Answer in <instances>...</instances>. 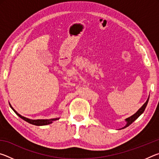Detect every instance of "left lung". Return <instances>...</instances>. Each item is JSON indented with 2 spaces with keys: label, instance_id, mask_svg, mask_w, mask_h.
Wrapping results in <instances>:
<instances>
[{
  "label": "left lung",
  "instance_id": "obj_1",
  "mask_svg": "<svg viewBox=\"0 0 159 159\" xmlns=\"http://www.w3.org/2000/svg\"><path fill=\"white\" fill-rule=\"evenodd\" d=\"M149 98H148L146 102H145V103L143 104V105H142L140 107V108L138 109V111H137L135 114H134L133 115H132L131 116H130V117L125 118V122H126V124H125V125L124 126V127H123L122 128H120V129H123V128H127L128 126L130 125L132 123L134 122V120H135L137 118H138L139 116L143 114V112H144V111L145 110V108H146V107H147V104H148V102H149Z\"/></svg>",
  "mask_w": 159,
  "mask_h": 159
}]
</instances>
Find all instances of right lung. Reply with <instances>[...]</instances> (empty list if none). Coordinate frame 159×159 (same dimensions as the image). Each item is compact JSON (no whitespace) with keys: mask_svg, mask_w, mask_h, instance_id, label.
<instances>
[{"mask_svg":"<svg viewBox=\"0 0 159 159\" xmlns=\"http://www.w3.org/2000/svg\"><path fill=\"white\" fill-rule=\"evenodd\" d=\"M10 107H11V109L14 111V112L16 114H17L19 117H20L21 118H22L23 120H25V121L28 122L30 123V124L32 125H38V126H41V125H49L50 123H52L53 121H55V120H57L58 119H60V118H51V119H30V118H26L25 116H22L20 115L19 113H17V111H15L14 109V108L11 106V104L10 103H9Z\"/></svg>","mask_w":159,"mask_h":159,"instance_id":"right-lung-1","label":"right lung"}]
</instances>
